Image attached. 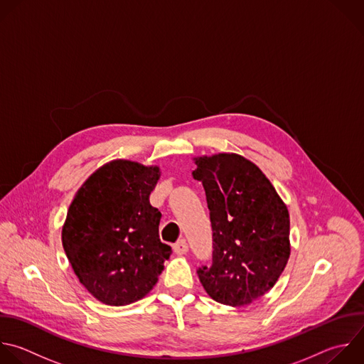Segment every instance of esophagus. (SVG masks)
Listing matches in <instances>:
<instances>
[{"mask_svg": "<svg viewBox=\"0 0 364 364\" xmlns=\"http://www.w3.org/2000/svg\"><path fill=\"white\" fill-rule=\"evenodd\" d=\"M174 252H176V255H178V256H183V255H186V253L188 252V245H187V241H186L184 238L178 240L177 243L174 245Z\"/></svg>", "mask_w": 364, "mask_h": 364, "instance_id": "34e87169", "label": "esophagus"}]
</instances>
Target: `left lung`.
<instances>
[{
    "mask_svg": "<svg viewBox=\"0 0 364 364\" xmlns=\"http://www.w3.org/2000/svg\"><path fill=\"white\" fill-rule=\"evenodd\" d=\"M213 228V264L198 267L207 294L225 306H247L279 280L290 257L287 205L264 173L234 153L196 157Z\"/></svg>",
    "mask_w": 364,
    "mask_h": 364,
    "instance_id": "1",
    "label": "left lung"
}]
</instances>
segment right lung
Returning <instances> with one entry per match:
<instances>
[{
	"label": "right lung",
	"instance_id": "right-lung-1",
	"mask_svg": "<svg viewBox=\"0 0 364 364\" xmlns=\"http://www.w3.org/2000/svg\"><path fill=\"white\" fill-rule=\"evenodd\" d=\"M160 167L112 160L75 193L63 225V247L80 283L108 306L147 296L171 255L161 243V213L150 194Z\"/></svg>",
	"mask_w": 364,
	"mask_h": 364
}]
</instances>
